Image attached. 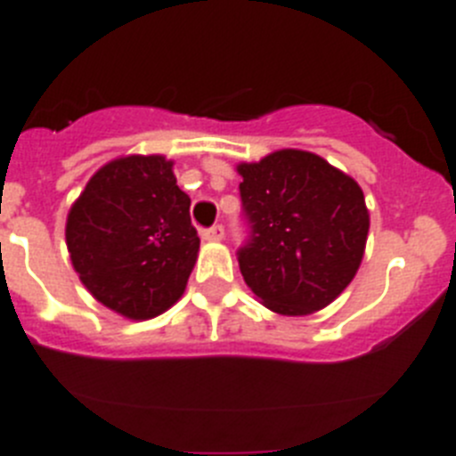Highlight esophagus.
<instances>
[{
  "mask_svg": "<svg viewBox=\"0 0 456 456\" xmlns=\"http://www.w3.org/2000/svg\"><path fill=\"white\" fill-rule=\"evenodd\" d=\"M201 239L204 240H223L224 239V227L223 224H213V227L204 229L201 232Z\"/></svg>",
  "mask_w": 456,
  "mask_h": 456,
  "instance_id": "esophagus-1",
  "label": "esophagus"
}]
</instances>
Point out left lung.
Masks as SVG:
<instances>
[{"mask_svg":"<svg viewBox=\"0 0 456 456\" xmlns=\"http://www.w3.org/2000/svg\"><path fill=\"white\" fill-rule=\"evenodd\" d=\"M239 174L248 239L236 256L245 284L277 314L326 307L354 280L365 252L370 213L360 185L296 149L239 165Z\"/></svg>","mask_w":456,"mask_h":456,"instance_id":"left-lung-1","label":"left lung"}]
</instances>
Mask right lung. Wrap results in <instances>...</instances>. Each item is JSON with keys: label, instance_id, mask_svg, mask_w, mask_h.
<instances>
[{"label": "right lung", "instance_id": "add662e5", "mask_svg": "<svg viewBox=\"0 0 456 456\" xmlns=\"http://www.w3.org/2000/svg\"><path fill=\"white\" fill-rule=\"evenodd\" d=\"M73 268L94 298L128 319H151L183 294L200 236L190 197L162 156L98 169L66 223Z\"/></svg>", "mask_w": 456, "mask_h": 456}]
</instances>
